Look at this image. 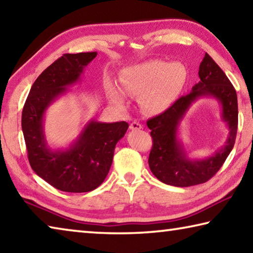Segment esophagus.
<instances>
[{
    "label": "esophagus",
    "mask_w": 253,
    "mask_h": 253,
    "mask_svg": "<svg viewBox=\"0 0 253 253\" xmlns=\"http://www.w3.org/2000/svg\"><path fill=\"white\" fill-rule=\"evenodd\" d=\"M129 128L131 130H138V129H142L143 125L138 122H132V123H130Z\"/></svg>",
    "instance_id": "esophagus-1"
}]
</instances>
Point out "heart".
<instances>
[{"label": "heart", "mask_w": 253, "mask_h": 253, "mask_svg": "<svg viewBox=\"0 0 253 253\" xmlns=\"http://www.w3.org/2000/svg\"><path fill=\"white\" fill-rule=\"evenodd\" d=\"M186 70L181 63L153 60L127 69L121 78L123 90L132 97H140L139 104L147 114H160L168 109L181 91ZM110 98L115 104L124 105L123 93L111 89Z\"/></svg>", "instance_id": "obj_1"}]
</instances>
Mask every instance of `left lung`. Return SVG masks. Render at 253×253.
<instances>
[{"label": "left lung", "mask_w": 253, "mask_h": 253, "mask_svg": "<svg viewBox=\"0 0 253 253\" xmlns=\"http://www.w3.org/2000/svg\"><path fill=\"white\" fill-rule=\"evenodd\" d=\"M196 84L186 96L179 97L174 104L157 116L147 121L151 129L153 147L148 157L152 173L169 185L186 187L208 182L223 165L232 151L238 130V98L235 89L223 70L205 53L200 65ZM203 95H211L222 106V118L229 126V136L225 146L205 160L192 161L186 156L177 139L179 122L192 102Z\"/></svg>", "instance_id": "obj_1"}]
</instances>
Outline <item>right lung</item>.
<instances>
[{"instance_id":"1","label":"right lung","mask_w":253,"mask_h":253,"mask_svg":"<svg viewBox=\"0 0 253 253\" xmlns=\"http://www.w3.org/2000/svg\"><path fill=\"white\" fill-rule=\"evenodd\" d=\"M97 52L66 53L38 77L22 110V130L32 169L50 185L63 192L84 193L105 181L117 142L128 128L126 122L85 125L79 138L66 151H51L43 132L46 108L80 78Z\"/></svg>"}]
</instances>
